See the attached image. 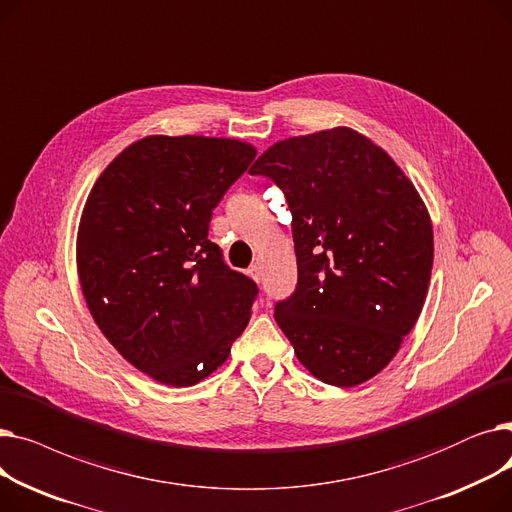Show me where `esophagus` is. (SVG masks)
Returning <instances> with one entry per match:
<instances>
[{
	"instance_id": "obj_1",
	"label": "esophagus",
	"mask_w": 512,
	"mask_h": 512,
	"mask_svg": "<svg viewBox=\"0 0 512 512\" xmlns=\"http://www.w3.org/2000/svg\"><path fill=\"white\" fill-rule=\"evenodd\" d=\"M255 282H259L261 280V276H263V267H261V263L257 261V263H253L251 267H249V272H247Z\"/></svg>"
}]
</instances>
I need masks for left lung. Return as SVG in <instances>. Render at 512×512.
I'll list each match as a JSON object with an SVG mask.
<instances>
[{"label":"left lung","mask_w":512,"mask_h":512,"mask_svg":"<svg viewBox=\"0 0 512 512\" xmlns=\"http://www.w3.org/2000/svg\"><path fill=\"white\" fill-rule=\"evenodd\" d=\"M249 172L272 178L292 213L299 282L274 317L294 355L330 386L371 380L427 297L434 230L417 188L346 126L284 139Z\"/></svg>","instance_id":"obj_1"}]
</instances>
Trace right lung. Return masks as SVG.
Masks as SVG:
<instances>
[{
	"label": "right lung",
	"instance_id": "1",
	"mask_svg": "<svg viewBox=\"0 0 512 512\" xmlns=\"http://www.w3.org/2000/svg\"><path fill=\"white\" fill-rule=\"evenodd\" d=\"M255 155L236 139L151 134L114 157L87 197L76 236L87 307L159 384H199L249 324L257 284L230 270L207 232Z\"/></svg>",
	"mask_w": 512,
	"mask_h": 512
}]
</instances>
